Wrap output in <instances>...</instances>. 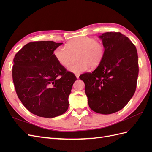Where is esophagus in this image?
I'll use <instances>...</instances> for the list:
<instances>
[{"label":"esophagus","mask_w":152,"mask_h":152,"mask_svg":"<svg viewBox=\"0 0 152 152\" xmlns=\"http://www.w3.org/2000/svg\"><path fill=\"white\" fill-rule=\"evenodd\" d=\"M76 78H77V79H79V75H78V74H77L76 75Z\"/></svg>","instance_id":"34e87169"}]
</instances>
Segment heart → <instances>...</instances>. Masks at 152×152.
<instances>
[{
  "label": "heart",
  "instance_id": "b5f03b06",
  "mask_svg": "<svg viewBox=\"0 0 152 152\" xmlns=\"http://www.w3.org/2000/svg\"><path fill=\"white\" fill-rule=\"evenodd\" d=\"M105 48L98 40L89 37H79L69 42L66 48L59 46L54 49L53 54L59 65L68 66L76 56L78 61L68 68L75 74L89 70L91 66L96 68L102 63L104 56Z\"/></svg>",
  "mask_w": 152,
  "mask_h": 152
}]
</instances>
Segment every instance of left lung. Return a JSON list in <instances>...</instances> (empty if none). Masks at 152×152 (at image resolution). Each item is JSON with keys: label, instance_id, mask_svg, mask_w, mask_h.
Returning <instances> with one entry per match:
<instances>
[{"label": "left lung", "instance_id": "1", "mask_svg": "<svg viewBox=\"0 0 152 152\" xmlns=\"http://www.w3.org/2000/svg\"><path fill=\"white\" fill-rule=\"evenodd\" d=\"M99 37L105 48L103 60L93 72L79 78L85 84L90 108L108 115L122 109L134 95L138 57L135 45L120 32H107Z\"/></svg>", "mask_w": 152, "mask_h": 152}]
</instances>
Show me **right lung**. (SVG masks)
I'll return each instance as SVG.
<instances>
[{
    "instance_id": "obj_1",
    "label": "right lung",
    "mask_w": 152,
    "mask_h": 152,
    "mask_svg": "<svg viewBox=\"0 0 152 152\" xmlns=\"http://www.w3.org/2000/svg\"><path fill=\"white\" fill-rule=\"evenodd\" d=\"M63 43L37 41L24 45L13 59L12 79L25 107L34 115L53 118L68 108L75 75L55 59L54 49Z\"/></svg>"
}]
</instances>
